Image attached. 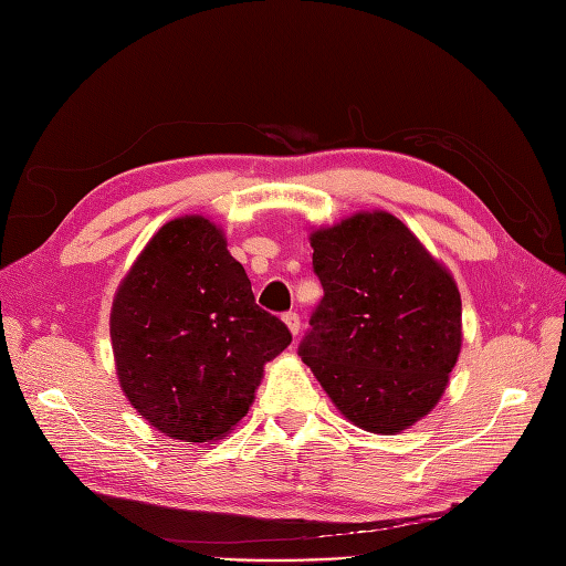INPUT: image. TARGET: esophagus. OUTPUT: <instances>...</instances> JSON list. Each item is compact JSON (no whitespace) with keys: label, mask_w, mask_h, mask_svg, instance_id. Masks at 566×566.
Masks as SVG:
<instances>
[{"label":"esophagus","mask_w":566,"mask_h":566,"mask_svg":"<svg viewBox=\"0 0 566 566\" xmlns=\"http://www.w3.org/2000/svg\"><path fill=\"white\" fill-rule=\"evenodd\" d=\"M283 323L287 325V331L293 333V335H297V333H300V316H297V314H293V312H290V314H283Z\"/></svg>","instance_id":"esophagus-1"}]
</instances>
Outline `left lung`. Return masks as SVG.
<instances>
[{
  "label": "left lung",
  "mask_w": 566,
  "mask_h": 566,
  "mask_svg": "<svg viewBox=\"0 0 566 566\" xmlns=\"http://www.w3.org/2000/svg\"><path fill=\"white\" fill-rule=\"evenodd\" d=\"M310 241L323 300L302 361L356 427L408 430L439 403L462 347L451 271L382 210L321 227Z\"/></svg>",
  "instance_id": "obj_1"
}]
</instances>
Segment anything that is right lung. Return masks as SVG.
<instances>
[{
	"label": "right lung",
	"instance_id": "1",
	"mask_svg": "<svg viewBox=\"0 0 566 566\" xmlns=\"http://www.w3.org/2000/svg\"><path fill=\"white\" fill-rule=\"evenodd\" d=\"M115 370L125 397L158 432L217 441L248 413L293 335L254 304L241 262L214 221H167L119 281L111 310Z\"/></svg>",
	"mask_w": 566,
	"mask_h": 566
}]
</instances>
